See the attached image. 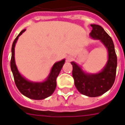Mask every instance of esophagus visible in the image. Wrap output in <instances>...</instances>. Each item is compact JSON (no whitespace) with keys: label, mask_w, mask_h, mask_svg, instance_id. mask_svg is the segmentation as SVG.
Masks as SVG:
<instances>
[{"label":"esophagus","mask_w":125,"mask_h":125,"mask_svg":"<svg viewBox=\"0 0 125 125\" xmlns=\"http://www.w3.org/2000/svg\"><path fill=\"white\" fill-rule=\"evenodd\" d=\"M66 61H67V62H70V61H71V58H70V57H67V59H66Z\"/></svg>","instance_id":"esophagus-1"}]
</instances>
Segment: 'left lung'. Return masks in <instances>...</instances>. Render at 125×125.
<instances>
[{
  "label": "left lung",
  "instance_id": "1",
  "mask_svg": "<svg viewBox=\"0 0 125 125\" xmlns=\"http://www.w3.org/2000/svg\"><path fill=\"white\" fill-rule=\"evenodd\" d=\"M92 30L90 36L99 40L108 51V60L102 71L97 73H87L80 66L72 62V75L75 85L79 92L88 97L100 96L111 88L116 76L117 58L113 42L104 29L99 25L91 24Z\"/></svg>",
  "mask_w": 125,
  "mask_h": 125
}]
</instances>
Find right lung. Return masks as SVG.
I'll return each instance as SVG.
<instances>
[{
	"instance_id": "obj_1",
	"label": "right lung",
	"mask_w": 125,
	"mask_h": 125,
	"mask_svg": "<svg viewBox=\"0 0 125 125\" xmlns=\"http://www.w3.org/2000/svg\"><path fill=\"white\" fill-rule=\"evenodd\" d=\"M25 30V29L23 30L20 32V34L14 40L12 46V56L10 60L11 70L13 73L16 85L20 93L30 99L35 100H41L50 97L55 91L56 87V79L65 63V59L53 64L50 73L46 81L43 82H32L25 79L18 72L14 60V48L16 43L18 40V37Z\"/></svg>"
}]
</instances>
